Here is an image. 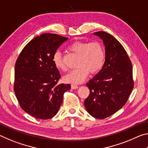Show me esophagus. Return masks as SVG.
Returning a JSON list of instances; mask_svg holds the SVG:
<instances>
[{
  "instance_id": "obj_1",
  "label": "esophagus",
  "mask_w": 148,
  "mask_h": 148,
  "mask_svg": "<svg viewBox=\"0 0 148 148\" xmlns=\"http://www.w3.org/2000/svg\"><path fill=\"white\" fill-rule=\"evenodd\" d=\"M71 88L72 89H76L78 88V86H76V85H74V84H72L71 85Z\"/></svg>"
}]
</instances>
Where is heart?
Returning a JSON list of instances; mask_svg holds the SVG:
<instances>
[{
	"mask_svg": "<svg viewBox=\"0 0 148 148\" xmlns=\"http://www.w3.org/2000/svg\"><path fill=\"white\" fill-rule=\"evenodd\" d=\"M68 49L79 55L77 65L78 67L72 70L65 75L64 81L71 84H81L88 76L89 72L95 74L103 66L105 60V52L102 45L99 42H87L76 41L71 44ZM53 63L57 69L65 71L66 67L62 60L61 54L57 51L53 58Z\"/></svg>",
	"mask_w": 148,
	"mask_h": 148,
	"instance_id": "heart-1",
	"label": "heart"
}]
</instances>
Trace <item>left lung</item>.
I'll list each match as a JSON object with an SVG mask.
<instances>
[{
	"label": "left lung",
	"mask_w": 148,
	"mask_h": 148,
	"mask_svg": "<svg viewBox=\"0 0 148 148\" xmlns=\"http://www.w3.org/2000/svg\"><path fill=\"white\" fill-rule=\"evenodd\" d=\"M93 34L103 42L105 61L87 83L90 93L84 105L91 116L104 119L121 109L128 100L134 87L132 64L124 47L112 35L104 31Z\"/></svg>",
	"instance_id": "obj_1"
}]
</instances>
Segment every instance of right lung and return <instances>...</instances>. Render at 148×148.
<instances>
[{"instance_id": "obj_1", "label": "right lung", "mask_w": 148, "mask_h": 148, "mask_svg": "<svg viewBox=\"0 0 148 148\" xmlns=\"http://www.w3.org/2000/svg\"><path fill=\"white\" fill-rule=\"evenodd\" d=\"M68 39L45 33L27 44L15 65L14 92L21 108L30 116L48 119L56 116L70 84H57L61 77L53 61L54 54Z\"/></svg>"}]
</instances>
